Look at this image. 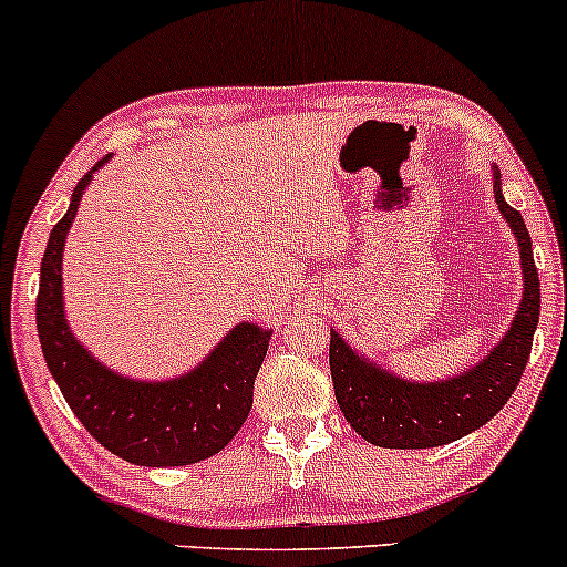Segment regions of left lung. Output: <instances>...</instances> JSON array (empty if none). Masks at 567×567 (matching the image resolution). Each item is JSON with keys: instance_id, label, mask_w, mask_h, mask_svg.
<instances>
[{"instance_id": "8db88e82", "label": "left lung", "mask_w": 567, "mask_h": 567, "mask_svg": "<svg viewBox=\"0 0 567 567\" xmlns=\"http://www.w3.org/2000/svg\"><path fill=\"white\" fill-rule=\"evenodd\" d=\"M495 203L517 235L523 254L525 295L512 329L501 346L487 353L480 367L444 383H406L383 369L359 359L340 337L329 342L334 396L351 429L369 444L396 450L442 447L455 439L472 434L498 415L512 399L530 359L533 334L540 313V284L533 262V246L517 208L501 195V174L495 171Z\"/></svg>"}]
</instances>
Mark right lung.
<instances>
[{
    "label": "right lung",
    "mask_w": 567,
    "mask_h": 567,
    "mask_svg": "<svg viewBox=\"0 0 567 567\" xmlns=\"http://www.w3.org/2000/svg\"><path fill=\"white\" fill-rule=\"evenodd\" d=\"M106 157L78 182L69 212L53 227L44 249L37 295L42 353L66 404L87 434L110 453L136 466H189L225 450L246 423L270 332L240 323L195 372L171 383H133L120 378L74 340L63 318L61 251L82 189Z\"/></svg>",
    "instance_id": "right-lung-1"
}]
</instances>
